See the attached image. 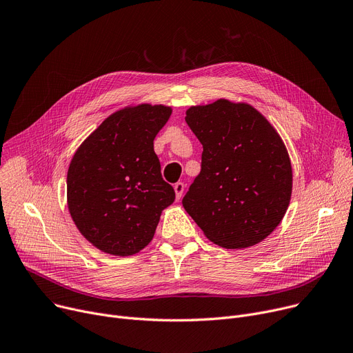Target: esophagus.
<instances>
[{
  "mask_svg": "<svg viewBox=\"0 0 353 353\" xmlns=\"http://www.w3.org/2000/svg\"><path fill=\"white\" fill-rule=\"evenodd\" d=\"M184 189H185L184 183L179 181V183L174 184V192H176V199H177V200L181 199V196H183V193H184Z\"/></svg>",
  "mask_w": 353,
  "mask_h": 353,
  "instance_id": "esophagus-1",
  "label": "esophagus"
}]
</instances>
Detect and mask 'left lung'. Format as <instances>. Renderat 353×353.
Instances as JSON below:
<instances>
[{
  "label": "left lung",
  "instance_id": "1",
  "mask_svg": "<svg viewBox=\"0 0 353 353\" xmlns=\"http://www.w3.org/2000/svg\"><path fill=\"white\" fill-rule=\"evenodd\" d=\"M185 122L203 154L184 210L220 247L261 243L283 221L291 200L292 168L283 139L255 108L228 99L190 106Z\"/></svg>",
  "mask_w": 353,
  "mask_h": 353
}]
</instances>
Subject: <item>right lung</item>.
<instances>
[{
	"mask_svg": "<svg viewBox=\"0 0 353 353\" xmlns=\"http://www.w3.org/2000/svg\"><path fill=\"white\" fill-rule=\"evenodd\" d=\"M170 114L166 105L125 106L109 114L70 160L69 214L82 236L106 254L128 256L143 250L161 211L174 201L153 149Z\"/></svg>",
	"mask_w": 353,
	"mask_h": 353,
	"instance_id": "right-lung-1",
	"label": "right lung"
}]
</instances>
